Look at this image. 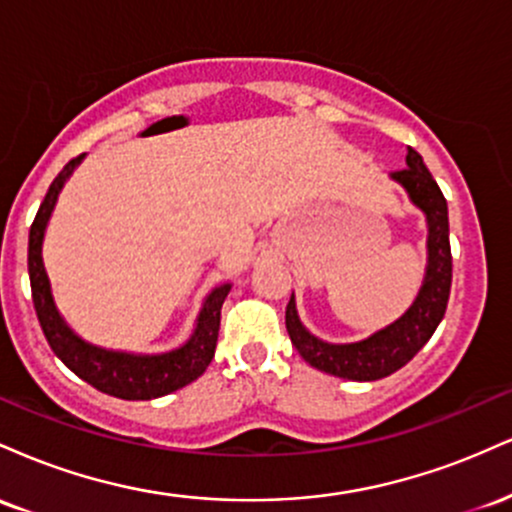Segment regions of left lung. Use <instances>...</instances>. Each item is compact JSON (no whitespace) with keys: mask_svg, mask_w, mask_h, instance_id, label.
<instances>
[{"mask_svg":"<svg viewBox=\"0 0 512 512\" xmlns=\"http://www.w3.org/2000/svg\"><path fill=\"white\" fill-rule=\"evenodd\" d=\"M392 180H397L409 192V199L424 211L428 223L426 276L419 296L407 313L387 325L385 330L370 334L363 342L327 344L305 330L303 322L298 320L293 293L286 305V330H289L291 344L310 366L322 373L337 375V378L380 380L407 366L433 337L443 320L445 308H448L452 284L448 202H445L438 182L424 166V158L414 149H409L407 154V168L395 170Z\"/></svg>","mask_w":512,"mask_h":512,"instance_id":"left-lung-1","label":"left lung"}]
</instances>
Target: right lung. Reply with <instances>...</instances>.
Returning a JSON list of instances; mask_svg holds the SVG:
<instances>
[{"instance_id":"add662e5","label":"right lung","mask_w":512,"mask_h":512,"mask_svg":"<svg viewBox=\"0 0 512 512\" xmlns=\"http://www.w3.org/2000/svg\"><path fill=\"white\" fill-rule=\"evenodd\" d=\"M84 156L86 154L72 158L60 170V175L52 180L48 195L35 214L31 233H28V276H31L35 315H38L40 327H43L45 339H48L55 356L96 390L120 399H156L170 395V392L197 380L214 358L221 325V305L231 291V284L216 286L209 293L202 310H199L192 337L180 349L168 351V354L137 356L125 354V351H108L76 337L52 301L50 279L43 264V236L64 182L84 161Z\"/></svg>"}]
</instances>
